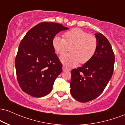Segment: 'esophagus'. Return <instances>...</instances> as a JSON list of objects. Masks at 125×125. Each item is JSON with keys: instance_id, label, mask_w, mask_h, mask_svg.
Returning a JSON list of instances; mask_svg holds the SVG:
<instances>
[{"instance_id": "esophagus-1", "label": "esophagus", "mask_w": 125, "mask_h": 125, "mask_svg": "<svg viewBox=\"0 0 125 125\" xmlns=\"http://www.w3.org/2000/svg\"><path fill=\"white\" fill-rule=\"evenodd\" d=\"M62 69H63V72H66V71H69L70 69L69 68H67L65 66H63L62 67Z\"/></svg>"}]
</instances>
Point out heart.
I'll return each mask as SVG.
<instances>
[{"instance_id":"heart-1","label":"heart","mask_w":125,"mask_h":125,"mask_svg":"<svg viewBox=\"0 0 125 125\" xmlns=\"http://www.w3.org/2000/svg\"><path fill=\"white\" fill-rule=\"evenodd\" d=\"M97 40L94 36L81 29L74 28L64 34V39L56 35L53 38L52 46L56 53L64 54L68 47L71 53L62 56L60 61L67 67H74L80 62L85 63L90 61L97 49Z\"/></svg>"}]
</instances>
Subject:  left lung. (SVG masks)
<instances>
[{"instance_id": "obj_1", "label": "left lung", "mask_w": 125, "mask_h": 125, "mask_svg": "<svg viewBox=\"0 0 125 125\" xmlns=\"http://www.w3.org/2000/svg\"><path fill=\"white\" fill-rule=\"evenodd\" d=\"M97 49L93 58L82 67L71 72V94L80 102L94 99L103 92L111 79L115 54L111 44L104 36L94 34Z\"/></svg>"}]
</instances>
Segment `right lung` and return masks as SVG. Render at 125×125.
Returning a JSON list of instances; mask_svg holds the SVG:
<instances>
[{
	"mask_svg": "<svg viewBox=\"0 0 125 125\" xmlns=\"http://www.w3.org/2000/svg\"><path fill=\"white\" fill-rule=\"evenodd\" d=\"M69 29L58 23L42 22L28 31L19 46L15 59L17 79L23 92L41 97L52 90L62 72V64L52 46L53 38Z\"/></svg>",
	"mask_w": 125,
	"mask_h": 125,
	"instance_id": "add662e5",
	"label": "right lung"
}]
</instances>
